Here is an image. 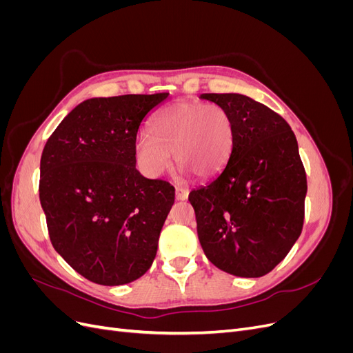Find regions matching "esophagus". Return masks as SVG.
<instances>
[{
  "instance_id": "obj_1",
  "label": "esophagus",
  "mask_w": 353,
  "mask_h": 353,
  "mask_svg": "<svg viewBox=\"0 0 353 353\" xmlns=\"http://www.w3.org/2000/svg\"><path fill=\"white\" fill-rule=\"evenodd\" d=\"M175 196L178 200H187L188 199V190L184 187H176L175 188Z\"/></svg>"
}]
</instances>
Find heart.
<instances>
[{
  "instance_id": "obj_1",
  "label": "heart",
  "mask_w": 353,
  "mask_h": 353,
  "mask_svg": "<svg viewBox=\"0 0 353 353\" xmlns=\"http://www.w3.org/2000/svg\"><path fill=\"white\" fill-rule=\"evenodd\" d=\"M152 133L143 132L135 141L143 172L148 176L163 174L172 153L178 169L208 179L227 165L236 140V123L221 104L176 101L154 117Z\"/></svg>"
}]
</instances>
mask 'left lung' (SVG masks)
Segmentation results:
<instances>
[{"label":"left lung","mask_w":353,"mask_h":353,"mask_svg":"<svg viewBox=\"0 0 353 353\" xmlns=\"http://www.w3.org/2000/svg\"><path fill=\"white\" fill-rule=\"evenodd\" d=\"M228 109L236 140L227 165L190 193L208 259L228 274L256 279L272 271L299 239L306 174L283 117L241 94H201Z\"/></svg>","instance_id":"1"}]
</instances>
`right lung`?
<instances>
[{
    "mask_svg": "<svg viewBox=\"0 0 353 353\" xmlns=\"http://www.w3.org/2000/svg\"><path fill=\"white\" fill-rule=\"evenodd\" d=\"M168 95L85 100L42 150L39 200L51 244L92 283L128 284L156 258L175 188L138 172L135 141Z\"/></svg>",
    "mask_w": 353,
    "mask_h": 353,
    "instance_id": "obj_1",
    "label": "right lung"
}]
</instances>
